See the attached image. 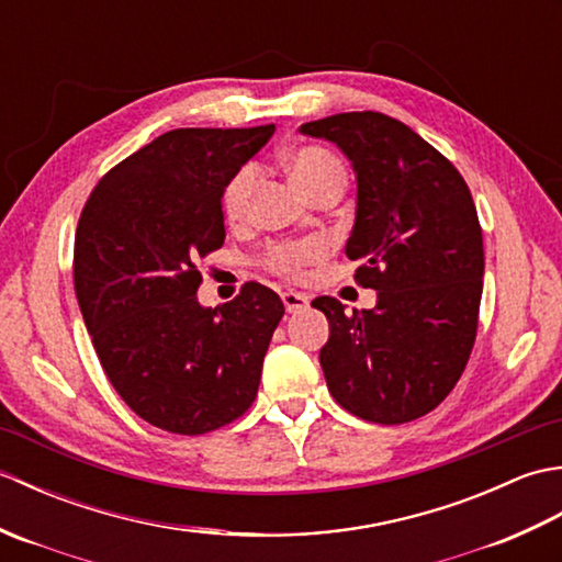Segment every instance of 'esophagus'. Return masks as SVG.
I'll return each instance as SVG.
<instances>
[{
  "label": "esophagus",
  "mask_w": 562,
  "mask_h": 562,
  "mask_svg": "<svg viewBox=\"0 0 562 562\" xmlns=\"http://www.w3.org/2000/svg\"><path fill=\"white\" fill-rule=\"evenodd\" d=\"M282 304L288 308V314H296V312H304L308 306V296L300 294V292H284L282 294Z\"/></svg>",
  "instance_id": "obj_1"
}]
</instances>
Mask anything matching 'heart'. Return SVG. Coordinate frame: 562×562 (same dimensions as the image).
<instances>
[{
  "mask_svg": "<svg viewBox=\"0 0 562 562\" xmlns=\"http://www.w3.org/2000/svg\"><path fill=\"white\" fill-rule=\"evenodd\" d=\"M288 169L296 188L308 198L314 195L316 190L326 186H342L345 188V166L342 161L326 147L318 145H306L288 154ZM258 183V169L256 164H244L229 181L224 186L222 193V212L229 224H238L246 220L250 195H254ZM326 246L321 241H282L272 244L262 262L266 268L274 274H282V278L296 280L302 278L304 268L308 262L324 258Z\"/></svg>",
  "mask_w": 562,
  "mask_h": 562,
  "instance_id": "b5f03b06",
  "label": "heart"
}]
</instances>
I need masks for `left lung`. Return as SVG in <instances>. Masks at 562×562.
Segmentation results:
<instances>
[{"label":"left lung","mask_w":562,"mask_h":562,"mask_svg":"<svg viewBox=\"0 0 562 562\" xmlns=\"http://www.w3.org/2000/svg\"><path fill=\"white\" fill-rule=\"evenodd\" d=\"M336 142L357 173V214L345 246L355 282L379 292L372 312L345 314L316 296L330 338L321 348L330 396L379 425L435 411L469 362L483 294V229L471 190L445 154L384 113L304 123Z\"/></svg>","instance_id":"1"}]
</instances>
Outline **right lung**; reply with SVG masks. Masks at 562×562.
Here are the masks:
<instances>
[{
	"mask_svg": "<svg viewBox=\"0 0 562 562\" xmlns=\"http://www.w3.org/2000/svg\"><path fill=\"white\" fill-rule=\"evenodd\" d=\"M274 125L178 127L115 164L81 210L75 292L105 376L130 411L173 435H205L256 401L284 314L246 282L217 308L198 302V260L224 244L222 193Z\"/></svg>",
	"mask_w": 562,
	"mask_h": 562,
	"instance_id": "right-lung-1",
	"label": "right lung"
}]
</instances>
